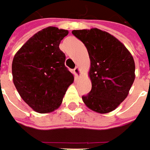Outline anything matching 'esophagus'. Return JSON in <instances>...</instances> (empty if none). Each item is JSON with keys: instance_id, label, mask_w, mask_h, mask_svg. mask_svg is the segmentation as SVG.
Instances as JSON below:
<instances>
[{"instance_id": "34e87169", "label": "esophagus", "mask_w": 150, "mask_h": 150, "mask_svg": "<svg viewBox=\"0 0 150 150\" xmlns=\"http://www.w3.org/2000/svg\"><path fill=\"white\" fill-rule=\"evenodd\" d=\"M73 73L75 74V76L76 77H78L79 76V74H80V69H79V68L78 67H76L74 69H73Z\"/></svg>"}]
</instances>
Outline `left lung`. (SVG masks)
Returning <instances> with one entry per match:
<instances>
[{"instance_id":"8db88e82","label":"left lung","mask_w":150,"mask_h":150,"mask_svg":"<svg viewBox=\"0 0 150 150\" xmlns=\"http://www.w3.org/2000/svg\"><path fill=\"white\" fill-rule=\"evenodd\" d=\"M85 44L90 59L89 72L92 88L82 96L92 111L105 114L127 98L135 79L133 57L120 41L97 28L73 30Z\"/></svg>"}]
</instances>
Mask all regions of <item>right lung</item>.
<instances>
[{
	"label": "right lung",
	"instance_id": "right-lung-1",
	"mask_svg": "<svg viewBox=\"0 0 150 150\" xmlns=\"http://www.w3.org/2000/svg\"><path fill=\"white\" fill-rule=\"evenodd\" d=\"M68 34L66 30L47 27L34 35L13 57V84L22 99L39 113L52 112L60 107L74 81L59 47Z\"/></svg>",
	"mask_w": 150,
	"mask_h": 150
}]
</instances>
